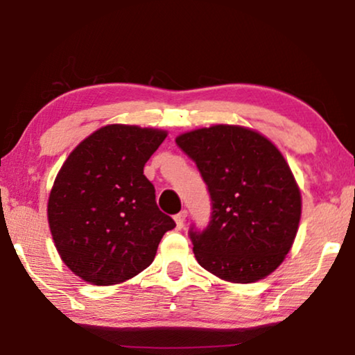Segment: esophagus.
I'll return each instance as SVG.
<instances>
[{"mask_svg": "<svg viewBox=\"0 0 355 355\" xmlns=\"http://www.w3.org/2000/svg\"><path fill=\"white\" fill-rule=\"evenodd\" d=\"M175 223H177V227L180 230V227H183V224H185L187 221V211H180L178 214H175Z\"/></svg>", "mask_w": 355, "mask_h": 355, "instance_id": "obj_1", "label": "esophagus"}]
</instances>
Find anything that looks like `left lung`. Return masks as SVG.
<instances>
[{
    "instance_id": "left-lung-1",
    "label": "left lung",
    "mask_w": 355,
    "mask_h": 355,
    "mask_svg": "<svg viewBox=\"0 0 355 355\" xmlns=\"http://www.w3.org/2000/svg\"><path fill=\"white\" fill-rule=\"evenodd\" d=\"M175 141L195 160L213 201L209 226L190 231L200 266L231 284L270 275L290 252L302 218V193L285 157L244 125H209Z\"/></svg>"
}]
</instances>
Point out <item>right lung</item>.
I'll return each instance as SVG.
<instances>
[{
	"instance_id": "right-lung-1",
	"label": "right lung",
	"mask_w": 355,
	"mask_h": 355,
	"mask_svg": "<svg viewBox=\"0 0 355 355\" xmlns=\"http://www.w3.org/2000/svg\"><path fill=\"white\" fill-rule=\"evenodd\" d=\"M165 137L162 129L103 125L58 170L49 195V227L65 266L88 284L116 285L136 277L175 227L144 175Z\"/></svg>"
}]
</instances>
